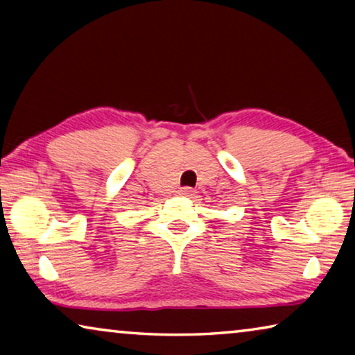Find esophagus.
I'll return each instance as SVG.
<instances>
[{"label":"esophagus","mask_w":355,"mask_h":355,"mask_svg":"<svg viewBox=\"0 0 355 355\" xmlns=\"http://www.w3.org/2000/svg\"><path fill=\"white\" fill-rule=\"evenodd\" d=\"M180 194H182V196H186V197H191V196H194V194H196V191L192 189V188H189V186H184V188L180 189Z\"/></svg>","instance_id":"esophagus-1"}]
</instances>
